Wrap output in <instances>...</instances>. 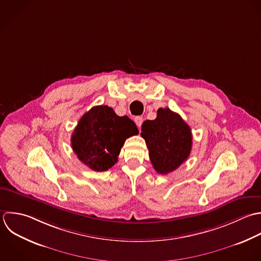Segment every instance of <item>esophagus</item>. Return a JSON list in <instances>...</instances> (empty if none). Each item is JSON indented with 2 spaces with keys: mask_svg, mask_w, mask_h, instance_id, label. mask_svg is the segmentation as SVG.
<instances>
[{
  "mask_svg": "<svg viewBox=\"0 0 261 261\" xmlns=\"http://www.w3.org/2000/svg\"><path fill=\"white\" fill-rule=\"evenodd\" d=\"M134 122L136 123V125H137V127L138 128H140L141 127V125H142V123H143V118L142 117H135L134 118Z\"/></svg>",
  "mask_w": 261,
  "mask_h": 261,
  "instance_id": "obj_1",
  "label": "esophagus"
}]
</instances>
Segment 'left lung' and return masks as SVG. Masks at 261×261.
I'll list each match as a JSON object with an SVG mask.
<instances>
[{"label": "left lung", "mask_w": 261, "mask_h": 261, "mask_svg": "<svg viewBox=\"0 0 261 261\" xmlns=\"http://www.w3.org/2000/svg\"><path fill=\"white\" fill-rule=\"evenodd\" d=\"M141 136L145 139L153 169L167 175L178 169L190 155L192 133L181 116L170 109H159L155 120L142 124Z\"/></svg>", "instance_id": "1"}]
</instances>
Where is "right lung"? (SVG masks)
I'll list each match as a JSON object with an SVG mask.
<instances>
[{
  "label": "right lung",
  "instance_id": "right-lung-1",
  "mask_svg": "<svg viewBox=\"0 0 261 261\" xmlns=\"http://www.w3.org/2000/svg\"><path fill=\"white\" fill-rule=\"evenodd\" d=\"M139 133L127 116L119 117L108 106L91 108L79 120L71 137L77 158L96 172L108 171L118 161L125 140Z\"/></svg>",
  "mask_w": 261,
  "mask_h": 261
}]
</instances>
